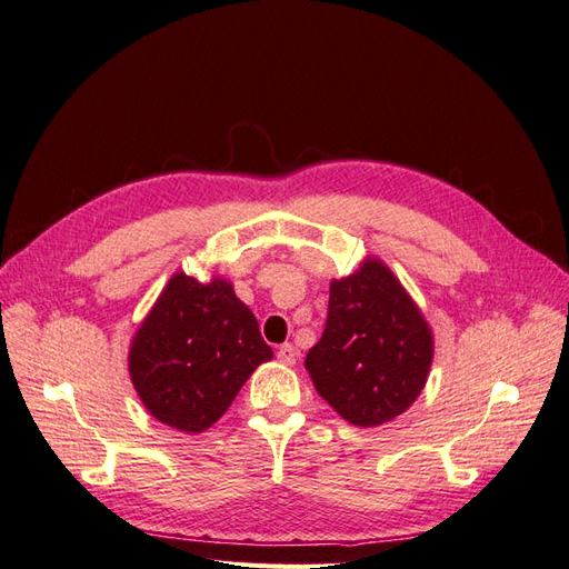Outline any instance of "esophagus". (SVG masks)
<instances>
[{"mask_svg":"<svg viewBox=\"0 0 569 569\" xmlns=\"http://www.w3.org/2000/svg\"><path fill=\"white\" fill-rule=\"evenodd\" d=\"M278 358L282 360L284 366H295L297 358H299V351H297L295 343H282V347L278 349Z\"/></svg>","mask_w":569,"mask_h":569,"instance_id":"esophagus-1","label":"esophagus"}]
</instances>
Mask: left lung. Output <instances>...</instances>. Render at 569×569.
<instances>
[{"label": "left lung", "mask_w": 569, "mask_h": 569, "mask_svg": "<svg viewBox=\"0 0 569 569\" xmlns=\"http://www.w3.org/2000/svg\"><path fill=\"white\" fill-rule=\"evenodd\" d=\"M435 335L391 268L366 256L330 282L325 332L306 356L316 391L356 427L406 412L427 385Z\"/></svg>", "instance_id": "obj_1"}]
</instances>
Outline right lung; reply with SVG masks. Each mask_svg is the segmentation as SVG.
<instances>
[{"label":"right lung","mask_w":569,"mask_h":569,"mask_svg":"<svg viewBox=\"0 0 569 569\" xmlns=\"http://www.w3.org/2000/svg\"><path fill=\"white\" fill-rule=\"evenodd\" d=\"M272 358L251 308L230 280L178 270L137 327L132 387L151 418L199 435L222 418L251 372Z\"/></svg>","instance_id":"add662e5"}]
</instances>
